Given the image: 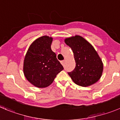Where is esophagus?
<instances>
[{"instance_id":"obj_1","label":"esophagus","mask_w":120,"mask_h":120,"mask_svg":"<svg viewBox=\"0 0 120 120\" xmlns=\"http://www.w3.org/2000/svg\"><path fill=\"white\" fill-rule=\"evenodd\" d=\"M60 62H61V64H62L63 66H64V60H62V61H61Z\"/></svg>"}]
</instances>
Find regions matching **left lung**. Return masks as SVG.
I'll return each instance as SVG.
<instances>
[{
	"mask_svg": "<svg viewBox=\"0 0 120 120\" xmlns=\"http://www.w3.org/2000/svg\"><path fill=\"white\" fill-rule=\"evenodd\" d=\"M64 42L72 50L76 67L69 75L76 85L86 87L95 83L101 78L103 63L94 47L81 36L67 38Z\"/></svg>",
	"mask_w": 120,
	"mask_h": 120,
	"instance_id": "8db88e82",
	"label": "left lung"
}]
</instances>
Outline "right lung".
Returning <instances> with one entry per match:
<instances>
[{"label":"right lung","mask_w":120,"mask_h":120,"mask_svg":"<svg viewBox=\"0 0 120 120\" xmlns=\"http://www.w3.org/2000/svg\"><path fill=\"white\" fill-rule=\"evenodd\" d=\"M52 38L41 37L29 47L23 61V73L28 80L37 88H45L52 83L63 67L51 50Z\"/></svg>","instance_id":"add662e5"}]
</instances>
